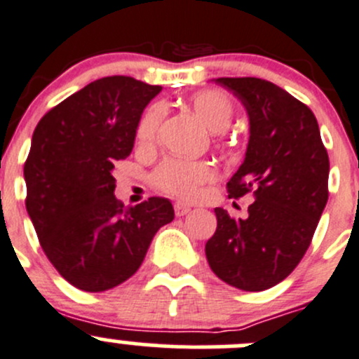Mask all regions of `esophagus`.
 Instances as JSON below:
<instances>
[{"label":"esophagus","instance_id":"34e87169","mask_svg":"<svg viewBox=\"0 0 359 359\" xmlns=\"http://www.w3.org/2000/svg\"><path fill=\"white\" fill-rule=\"evenodd\" d=\"M191 211V205L184 204V202H175V212L176 216H184Z\"/></svg>","mask_w":359,"mask_h":359}]
</instances>
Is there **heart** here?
<instances>
[{
  "instance_id": "b5f03b06",
  "label": "heart",
  "mask_w": 359,
  "mask_h": 359,
  "mask_svg": "<svg viewBox=\"0 0 359 359\" xmlns=\"http://www.w3.org/2000/svg\"><path fill=\"white\" fill-rule=\"evenodd\" d=\"M190 104L198 118L212 134L225 133L233 120L236 106L233 101L222 90H202L190 99ZM165 108L162 104H151L141 116L136 130V141L140 147H154L157 141L158 129ZM216 178V171L211 164L202 161H183V158H168L155 171L154 183L161 190L183 198H194L204 184Z\"/></svg>"
}]
</instances>
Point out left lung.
I'll return each mask as SVG.
<instances>
[{
	"instance_id": "8db88e82",
	"label": "left lung",
	"mask_w": 359,
	"mask_h": 359,
	"mask_svg": "<svg viewBox=\"0 0 359 359\" xmlns=\"http://www.w3.org/2000/svg\"><path fill=\"white\" fill-rule=\"evenodd\" d=\"M250 118L246 155L226 183L229 197L253 191L248 218L215 209L205 258L222 281L264 292L288 278L311 244L328 201L330 161L314 113L262 78H216Z\"/></svg>"
}]
</instances>
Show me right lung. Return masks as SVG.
<instances>
[{
	"instance_id": "1",
	"label": "right lung",
	"mask_w": 359,
	"mask_h": 359,
	"mask_svg": "<svg viewBox=\"0 0 359 359\" xmlns=\"http://www.w3.org/2000/svg\"><path fill=\"white\" fill-rule=\"evenodd\" d=\"M161 90L130 76L99 78L34 129L24 164L27 215L48 260L74 288L122 285L157 230L175 219L168 198L123 208L113 195V164L130 155L143 109Z\"/></svg>"
}]
</instances>
